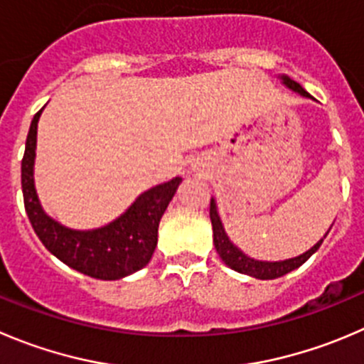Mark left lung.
<instances>
[{"label": "left lung", "instance_id": "left-lung-1", "mask_svg": "<svg viewBox=\"0 0 364 364\" xmlns=\"http://www.w3.org/2000/svg\"><path fill=\"white\" fill-rule=\"evenodd\" d=\"M279 78H280V82H282V84L286 85L288 89L299 92V95L304 96V98L313 100V96H311L309 92L302 87V85L296 84L295 80H291L289 76L280 75ZM210 223H213L214 247H216V252L220 254L221 261H223L228 268L234 269V272L245 273V275H250V277H254V279H261V280L277 279V277L286 275V273L293 272V269H296L299 266H302L304 262H306L307 259H309L311 255H313L314 252L320 248V245L323 243L325 236L328 234L327 232V234H325V236L321 237V240L318 241L314 247H311L309 250L304 252V254L296 255V257H291V259H286V261H273L272 262V261H257V259L248 257L247 254H243V252H241L236 245L228 240L227 232H225V228H223V223H221V220H220V214H218V205H216V200L214 198H210ZM328 230H331V228H328Z\"/></svg>", "mask_w": 364, "mask_h": 364}]
</instances>
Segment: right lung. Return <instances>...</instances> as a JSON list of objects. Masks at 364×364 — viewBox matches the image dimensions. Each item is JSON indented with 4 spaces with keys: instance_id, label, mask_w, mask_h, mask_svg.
<instances>
[{
    "instance_id": "right-lung-1",
    "label": "right lung",
    "mask_w": 364,
    "mask_h": 364,
    "mask_svg": "<svg viewBox=\"0 0 364 364\" xmlns=\"http://www.w3.org/2000/svg\"><path fill=\"white\" fill-rule=\"evenodd\" d=\"M43 109L33 116L21 162L24 209L44 247L64 264L92 279L117 280L132 275L150 262L157 247V230L182 178L148 189L121 216L92 230L68 228L44 213L36 191L33 164L37 148V123Z\"/></svg>"
}]
</instances>
